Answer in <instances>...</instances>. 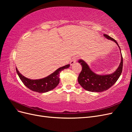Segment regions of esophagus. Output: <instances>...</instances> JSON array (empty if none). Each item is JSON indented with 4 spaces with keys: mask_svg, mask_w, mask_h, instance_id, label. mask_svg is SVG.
Instances as JSON below:
<instances>
[{
    "mask_svg": "<svg viewBox=\"0 0 132 132\" xmlns=\"http://www.w3.org/2000/svg\"><path fill=\"white\" fill-rule=\"evenodd\" d=\"M78 58H79L78 56H75L74 57H73L72 58V59H71V61H70V65H73L76 62V61H77V59H78Z\"/></svg>",
    "mask_w": 132,
    "mask_h": 132,
    "instance_id": "esophagus-1",
    "label": "esophagus"
}]
</instances>
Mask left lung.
Masks as SVG:
<instances>
[{
  "instance_id": "8db88e82",
  "label": "left lung",
  "mask_w": 132,
  "mask_h": 132,
  "mask_svg": "<svg viewBox=\"0 0 132 132\" xmlns=\"http://www.w3.org/2000/svg\"><path fill=\"white\" fill-rule=\"evenodd\" d=\"M104 36L108 39H111L117 44L119 50V47L117 41L113 38L106 34ZM82 66V70L79 74L78 80L85 90L91 92H102L106 91L113 86L117 81L122 72L123 69V57L121 54V61L117 70L113 73L107 75H98L92 71L87 63L82 59L78 61Z\"/></svg>"
}]
</instances>
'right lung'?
Instances as JSON below:
<instances>
[{
    "instance_id": "obj_1",
    "label": "right lung",
    "mask_w": 132,
    "mask_h": 132,
    "mask_svg": "<svg viewBox=\"0 0 132 132\" xmlns=\"http://www.w3.org/2000/svg\"><path fill=\"white\" fill-rule=\"evenodd\" d=\"M69 67V64H67L59 68L48 77L37 80L30 79L25 77L19 72L17 68H16V70L20 79L27 87L34 91L39 93H44L53 90L59 84V74L63 70L68 68Z\"/></svg>"
}]
</instances>
